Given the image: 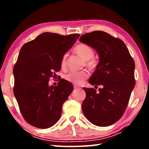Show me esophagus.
<instances>
[{
    "label": "esophagus",
    "instance_id": "esophagus-1",
    "mask_svg": "<svg viewBox=\"0 0 149 149\" xmlns=\"http://www.w3.org/2000/svg\"><path fill=\"white\" fill-rule=\"evenodd\" d=\"M74 88L75 89H77V90H79L81 89V88L79 86H78V85H74Z\"/></svg>",
    "mask_w": 149,
    "mask_h": 149
}]
</instances>
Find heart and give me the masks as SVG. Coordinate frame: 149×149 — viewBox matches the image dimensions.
Listing matches in <instances>:
<instances>
[{"label":"heart","instance_id":"obj_1","mask_svg":"<svg viewBox=\"0 0 149 149\" xmlns=\"http://www.w3.org/2000/svg\"><path fill=\"white\" fill-rule=\"evenodd\" d=\"M75 52L79 54L84 60H87V64L89 66L93 67L95 65V61L91 59L94 56V50L91 47L86 44H79L77 45L75 48ZM66 54L63 56L61 61L62 66H64L65 64V59H66ZM89 74L85 70L82 71H72L65 75L64 78L66 81L72 83V84H80L83 81L87 79Z\"/></svg>","mask_w":149,"mask_h":149}]
</instances>
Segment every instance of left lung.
Returning a JSON list of instances; mask_svg holds the SVG:
<instances>
[{
	"label": "left lung",
	"instance_id": "obj_1",
	"mask_svg": "<svg viewBox=\"0 0 149 149\" xmlns=\"http://www.w3.org/2000/svg\"><path fill=\"white\" fill-rule=\"evenodd\" d=\"M79 41L99 54V62L89 82L102 86L98 92L84 88L86 97L81 105L83 112L95 125L114 124L122 117L135 87L134 60L122 40L104 31L87 33Z\"/></svg>",
	"mask_w": 149,
	"mask_h": 149
}]
</instances>
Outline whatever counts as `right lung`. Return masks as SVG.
Instances as JSON below:
<instances>
[{
  "label": "right lung",
  "instance_id": "right-lung-1",
  "mask_svg": "<svg viewBox=\"0 0 149 149\" xmlns=\"http://www.w3.org/2000/svg\"><path fill=\"white\" fill-rule=\"evenodd\" d=\"M79 36L45 32L20 49L13 70L14 94L21 114L30 125L47 129L59 120L62 105L74 87L64 79L56 86H49V79L60 71L63 56Z\"/></svg>",
  "mask_w": 149,
  "mask_h": 149
}]
</instances>
